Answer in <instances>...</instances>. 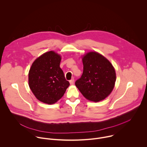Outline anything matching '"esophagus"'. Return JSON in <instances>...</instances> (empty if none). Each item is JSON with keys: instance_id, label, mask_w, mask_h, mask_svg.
Returning <instances> with one entry per match:
<instances>
[{"instance_id": "1", "label": "esophagus", "mask_w": 147, "mask_h": 147, "mask_svg": "<svg viewBox=\"0 0 147 147\" xmlns=\"http://www.w3.org/2000/svg\"><path fill=\"white\" fill-rule=\"evenodd\" d=\"M69 82H70V85H73V84H74V80L73 78V79L70 80L69 81Z\"/></svg>"}]
</instances>
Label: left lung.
Returning <instances> with one entry per match:
<instances>
[{
    "label": "left lung",
    "instance_id": "obj_1",
    "mask_svg": "<svg viewBox=\"0 0 147 147\" xmlns=\"http://www.w3.org/2000/svg\"><path fill=\"white\" fill-rule=\"evenodd\" d=\"M83 73L75 85L87 99L98 102L112 91L116 81L115 70L104 56L97 52H90L82 58Z\"/></svg>",
    "mask_w": 147,
    "mask_h": 147
}]
</instances>
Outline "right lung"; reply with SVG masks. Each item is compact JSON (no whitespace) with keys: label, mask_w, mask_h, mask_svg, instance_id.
Masks as SVG:
<instances>
[{"label":"right lung","mask_w":147,"mask_h":147,"mask_svg":"<svg viewBox=\"0 0 147 147\" xmlns=\"http://www.w3.org/2000/svg\"><path fill=\"white\" fill-rule=\"evenodd\" d=\"M61 57L53 51L45 53L32 63L28 74L29 87L40 102L53 104L70 86L60 67Z\"/></svg>","instance_id":"obj_1"}]
</instances>
